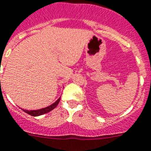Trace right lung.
Returning a JSON list of instances; mask_svg holds the SVG:
<instances>
[{"mask_svg":"<svg viewBox=\"0 0 151 151\" xmlns=\"http://www.w3.org/2000/svg\"><path fill=\"white\" fill-rule=\"evenodd\" d=\"M60 100H61V97L58 99L55 103L52 104L51 105L48 106V107H47V108H41V109H39V110H32V111H28V110L23 109V111L26 112V113H27V114L32 115V116H40V115H42V114H43L48 113V112H50V111H52L53 109H55V108L57 107V105L58 104Z\"/></svg>","mask_w":151,"mask_h":151,"instance_id":"add662e5","label":"right lung"}]
</instances>
